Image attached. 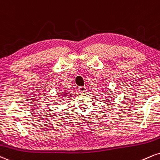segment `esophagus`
Wrapping results in <instances>:
<instances>
[{"instance_id":"1","label":"esophagus","mask_w":160,"mask_h":160,"mask_svg":"<svg viewBox=\"0 0 160 160\" xmlns=\"http://www.w3.org/2000/svg\"><path fill=\"white\" fill-rule=\"evenodd\" d=\"M78 91L80 92H85L86 87L85 86H80V87H78Z\"/></svg>"}]
</instances>
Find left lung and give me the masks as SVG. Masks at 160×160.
Masks as SVG:
<instances>
[{
	"label": "left lung",
	"instance_id": "obj_1",
	"mask_svg": "<svg viewBox=\"0 0 160 160\" xmlns=\"http://www.w3.org/2000/svg\"><path fill=\"white\" fill-rule=\"evenodd\" d=\"M110 98V96L108 95L107 97H106V100H108V98Z\"/></svg>",
	"mask_w": 160,
	"mask_h": 160
}]
</instances>
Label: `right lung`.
<instances>
[{
    "mask_svg": "<svg viewBox=\"0 0 160 160\" xmlns=\"http://www.w3.org/2000/svg\"><path fill=\"white\" fill-rule=\"evenodd\" d=\"M68 94V93L67 92H63L62 94V95H61V96H62V97H66Z\"/></svg>",
    "mask_w": 160,
    "mask_h": 160,
    "instance_id": "1",
    "label": "right lung"
}]
</instances>
